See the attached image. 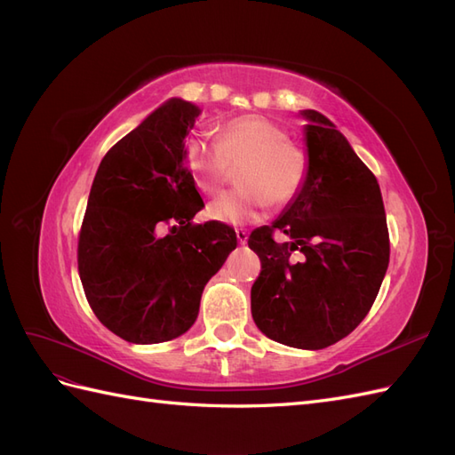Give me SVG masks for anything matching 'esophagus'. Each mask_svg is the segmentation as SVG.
<instances>
[{"mask_svg": "<svg viewBox=\"0 0 455 455\" xmlns=\"http://www.w3.org/2000/svg\"><path fill=\"white\" fill-rule=\"evenodd\" d=\"M235 235H237L239 244H246V241H249V233H246L244 229H235Z\"/></svg>", "mask_w": 455, "mask_h": 455, "instance_id": "esophagus-1", "label": "esophagus"}]
</instances>
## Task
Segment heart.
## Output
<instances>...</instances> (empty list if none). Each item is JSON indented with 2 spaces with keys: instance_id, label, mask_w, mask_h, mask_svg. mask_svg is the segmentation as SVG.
Returning a JSON list of instances; mask_svg holds the SVG:
<instances>
[{
  "instance_id": "b5f03b06",
  "label": "heart",
  "mask_w": 455,
  "mask_h": 455,
  "mask_svg": "<svg viewBox=\"0 0 455 455\" xmlns=\"http://www.w3.org/2000/svg\"><path fill=\"white\" fill-rule=\"evenodd\" d=\"M186 164L197 188L214 194L224 186L229 164L243 167V188L218 196L206 209L211 220L228 226L252 224L266 214L269 203H292L307 178V156L288 142V132L261 116H243L226 123L220 140L194 136L186 144Z\"/></svg>"
}]
</instances>
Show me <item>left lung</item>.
<instances>
[{
	"instance_id": "1",
	"label": "left lung",
	"mask_w": 455,
	"mask_h": 455,
	"mask_svg": "<svg viewBox=\"0 0 455 455\" xmlns=\"http://www.w3.org/2000/svg\"><path fill=\"white\" fill-rule=\"evenodd\" d=\"M299 117L307 121V178L271 226L251 233L261 261L251 309L269 339L315 351L368 315L389 266V231L376 176L346 136L315 109ZM275 232L287 241L275 242Z\"/></svg>"
}]
</instances>
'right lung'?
Here are the masks:
<instances>
[{
	"mask_svg": "<svg viewBox=\"0 0 455 455\" xmlns=\"http://www.w3.org/2000/svg\"><path fill=\"white\" fill-rule=\"evenodd\" d=\"M201 108L169 99L104 156L79 233L77 267L99 321L131 343L194 326L204 284L235 251L220 222L194 224L204 203L186 164Z\"/></svg>",
	"mask_w": 455,
	"mask_h": 455,
	"instance_id": "right-lung-1",
	"label": "right lung"
}]
</instances>
